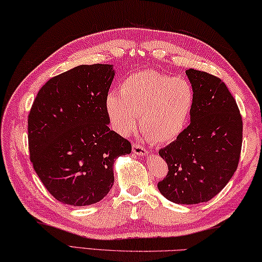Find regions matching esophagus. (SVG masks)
<instances>
[{
	"label": "esophagus",
	"instance_id": "34e87169",
	"mask_svg": "<svg viewBox=\"0 0 262 262\" xmlns=\"http://www.w3.org/2000/svg\"><path fill=\"white\" fill-rule=\"evenodd\" d=\"M133 152L136 154V155H147V148H144L142 144H140L138 142H134L133 143Z\"/></svg>",
	"mask_w": 262,
	"mask_h": 262
}]
</instances>
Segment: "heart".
<instances>
[{
  "mask_svg": "<svg viewBox=\"0 0 262 262\" xmlns=\"http://www.w3.org/2000/svg\"><path fill=\"white\" fill-rule=\"evenodd\" d=\"M196 100L191 82L157 71L132 73L120 93L107 94L105 108L111 126L127 135L138 126L154 143L176 140L188 124Z\"/></svg>",
  "mask_w": 262,
  "mask_h": 262,
  "instance_id": "1",
  "label": "heart"
}]
</instances>
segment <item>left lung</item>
I'll return each instance as SVG.
<instances>
[{
  "mask_svg": "<svg viewBox=\"0 0 262 262\" xmlns=\"http://www.w3.org/2000/svg\"><path fill=\"white\" fill-rule=\"evenodd\" d=\"M196 100L189 126L159 154L168 173L157 188L170 202H209L224 189L238 168L243 144V118L221 78L186 70Z\"/></svg>",
  "mask_w": 262,
  "mask_h": 262,
  "instance_id": "left-lung-1",
  "label": "left lung"
}]
</instances>
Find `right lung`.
<instances>
[{"mask_svg":"<svg viewBox=\"0 0 262 262\" xmlns=\"http://www.w3.org/2000/svg\"><path fill=\"white\" fill-rule=\"evenodd\" d=\"M112 65H80L45 82L28 116L30 160L58 202L94 204L114 183L113 163L132 144L111 130L105 100Z\"/></svg>","mask_w":262,"mask_h":262,"instance_id":"1","label":"right lung"}]
</instances>
